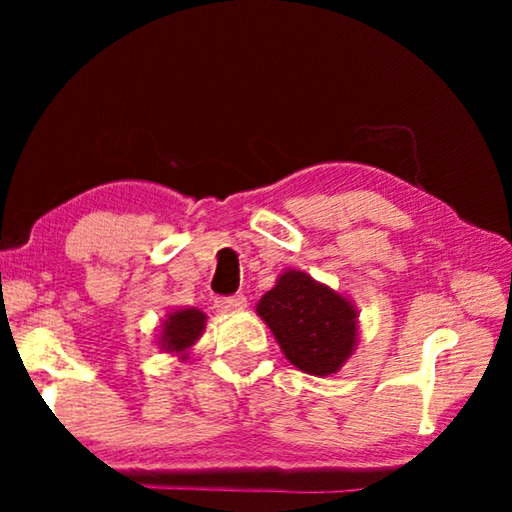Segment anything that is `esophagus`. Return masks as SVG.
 I'll return each mask as SVG.
<instances>
[{"label": "esophagus", "instance_id": "obj_1", "mask_svg": "<svg viewBox=\"0 0 512 512\" xmlns=\"http://www.w3.org/2000/svg\"><path fill=\"white\" fill-rule=\"evenodd\" d=\"M246 305H248V298L244 296V293H237V296L216 300V307H219L221 311H239V309H246Z\"/></svg>", "mask_w": 512, "mask_h": 512}]
</instances>
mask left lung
Listing matches in <instances>:
<instances>
[{"instance_id": "8db88e82", "label": "left lung", "mask_w": 512, "mask_h": 512, "mask_svg": "<svg viewBox=\"0 0 512 512\" xmlns=\"http://www.w3.org/2000/svg\"><path fill=\"white\" fill-rule=\"evenodd\" d=\"M255 311L284 357L307 375H334L357 348V307L309 273L284 271L275 287L259 298Z\"/></svg>"}]
</instances>
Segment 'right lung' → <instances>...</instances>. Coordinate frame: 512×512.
Wrapping results in <instances>:
<instances>
[{
	"label": "right lung",
	"instance_id": "right-lung-1",
	"mask_svg": "<svg viewBox=\"0 0 512 512\" xmlns=\"http://www.w3.org/2000/svg\"><path fill=\"white\" fill-rule=\"evenodd\" d=\"M207 316L201 309L196 307H185V309H171L167 318L162 320V329L158 336L160 350L167 354H176L180 361L187 359L192 345L201 339L205 332Z\"/></svg>",
	"mask_w": 512,
	"mask_h": 512
}]
</instances>
